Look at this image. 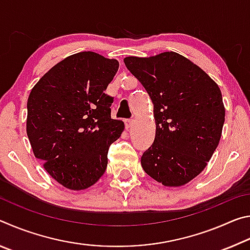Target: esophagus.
<instances>
[{"label": "esophagus", "mask_w": 250, "mask_h": 250, "mask_svg": "<svg viewBox=\"0 0 250 250\" xmlns=\"http://www.w3.org/2000/svg\"><path fill=\"white\" fill-rule=\"evenodd\" d=\"M125 128L126 129H130L131 126L133 125V120L132 119H125Z\"/></svg>", "instance_id": "esophagus-1"}]
</instances>
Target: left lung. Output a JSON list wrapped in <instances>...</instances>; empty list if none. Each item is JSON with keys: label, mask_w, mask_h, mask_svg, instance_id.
<instances>
[{"label": "left lung", "mask_w": 250, "mask_h": 250, "mask_svg": "<svg viewBox=\"0 0 250 250\" xmlns=\"http://www.w3.org/2000/svg\"><path fill=\"white\" fill-rule=\"evenodd\" d=\"M126 68L154 104L155 139L143 170L166 186H181L204 170L225 121L222 92L204 70L174 52L125 57Z\"/></svg>", "instance_id": "left-lung-1"}]
</instances>
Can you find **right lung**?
<instances>
[{"instance_id": "obj_1", "label": "right lung", "mask_w": 250, "mask_h": 250, "mask_svg": "<svg viewBox=\"0 0 250 250\" xmlns=\"http://www.w3.org/2000/svg\"><path fill=\"white\" fill-rule=\"evenodd\" d=\"M119 62L94 52L66 57L33 87L26 132L34 155L59 184L74 191L94 185L107 168L108 150L125 124L111 119L105 94Z\"/></svg>"}]
</instances>
